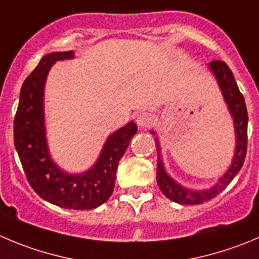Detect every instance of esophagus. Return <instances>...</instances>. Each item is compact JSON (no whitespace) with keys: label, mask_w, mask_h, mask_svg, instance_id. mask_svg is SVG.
Masks as SVG:
<instances>
[{"label":"esophagus","mask_w":259,"mask_h":259,"mask_svg":"<svg viewBox=\"0 0 259 259\" xmlns=\"http://www.w3.org/2000/svg\"><path fill=\"white\" fill-rule=\"evenodd\" d=\"M154 119H152V115L147 112H142L140 114H137L136 117V123L140 128H147L152 124Z\"/></svg>","instance_id":"34e87169"}]
</instances>
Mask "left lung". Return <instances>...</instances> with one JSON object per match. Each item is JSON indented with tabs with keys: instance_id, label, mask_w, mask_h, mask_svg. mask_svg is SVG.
Instances as JSON below:
<instances>
[{
	"instance_id": "left-lung-1",
	"label": "left lung",
	"mask_w": 259,
	"mask_h": 259,
	"mask_svg": "<svg viewBox=\"0 0 259 259\" xmlns=\"http://www.w3.org/2000/svg\"><path fill=\"white\" fill-rule=\"evenodd\" d=\"M210 68L213 75L218 78V82L223 91L224 99L228 104L229 112L234 118V127H235V155H234L233 162L229 170L219 179L218 183L210 189L206 191H191L184 187L179 186L166 174L162 162L159 157L156 169V181L162 193L171 201L181 203V205H199L206 201H210L213 197L224 191L229 186L234 177L239 173L244 164L245 155H247V144H248V112L245 105L244 97L239 90L235 82L233 72L224 61L213 60L210 62ZM154 134V132H152ZM157 142V141H156ZM159 147V146H157ZM159 150V149H157ZM160 152V150H159Z\"/></svg>"
}]
</instances>
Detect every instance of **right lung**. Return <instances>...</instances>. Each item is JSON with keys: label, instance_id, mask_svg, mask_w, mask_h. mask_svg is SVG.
<instances>
[{"label": "right lung", "instance_id": "obj_1", "mask_svg": "<svg viewBox=\"0 0 259 259\" xmlns=\"http://www.w3.org/2000/svg\"><path fill=\"white\" fill-rule=\"evenodd\" d=\"M72 57V51L47 54L25 78L14 119V142L26 179L36 194L68 210H91L112 196L118 162L136 135L137 125L130 122L109 136L97 164L86 173L71 176L52 161L44 128V83L54 63Z\"/></svg>", "mask_w": 259, "mask_h": 259}]
</instances>
